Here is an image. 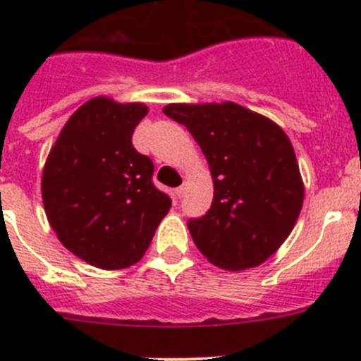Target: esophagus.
Listing matches in <instances>:
<instances>
[{
	"label": "esophagus",
	"instance_id": "esophagus-1",
	"mask_svg": "<svg viewBox=\"0 0 361 361\" xmlns=\"http://www.w3.org/2000/svg\"><path fill=\"white\" fill-rule=\"evenodd\" d=\"M184 190H186V188H184V186H178L177 190H175V195H177L178 199H180V197L184 195Z\"/></svg>",
	"mask_w": 361,
	"mask_h": 361
}]
</instances>
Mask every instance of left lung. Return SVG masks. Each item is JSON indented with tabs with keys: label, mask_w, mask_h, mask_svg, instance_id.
<instances>
[{
	"label": "left lung",
	"mask_w": 361,
	"mask_h": 361,
	"mask_svg": "<svg viewBox=\"0 0 361 361\" xmlns=\"http://www.w3.org/2000/svg\"><path fill=\"white\" fill-rule=\"evenodd\" d=\"M208 159L212 208L188 229L200 253L222 269L266 262L289 237L304 204V183L279 124L235 103L168 104Z\"/></svg>",
	"instance_id": "1"
}]
</instances>
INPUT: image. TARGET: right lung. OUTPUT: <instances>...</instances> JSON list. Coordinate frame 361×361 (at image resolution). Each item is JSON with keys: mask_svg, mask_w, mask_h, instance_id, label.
I'll return each instance as SVG.
<instances>
[{"mask_svg": "<svg viewBox=\"0 0 361 361\" xmlns=\"http://www.w3.org/2000/svg\"><path fill=\"white\" fill-rule=\"evenodd\" d=\"M148 108L94 97L65 124L41 178L44 213L66 250L101 269L139 262L171 199L132 145Z\"/></svg>", "mask_w": 361, "mask_h": 361, "instance_id": "1", "label": "right lung"}]
</instances>
